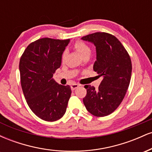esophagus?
<instances>
[{
	"label": "esophagus",
	"instance_id": "1",
	"mask_svg": "<svg viewBox=\"0 0 152 152\" xmlns=\"http://www.w3.org/2000/svg\"><path fill=\"white\" fill-rule=\"evenodd\" d=\"M79 86H80V85L77 84V83H73V84H71V90L76 89V88H77L78 87H79Z\"/></svg>",
	"mask_w": 152,
	"mask_h": 152
}]
</instances>
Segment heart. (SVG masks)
Masks as SVG:
<instances>
[{"mask_svg": "<svg viewBox=\"0 0 152 152\" xmlns=\"http://www.w3.org/2000/svg\"><path fill=\"white\" fill-rule=\"evenodd\" d=\"M74 46L76 48V49L79 52V53L81 56L91 53V49L89 46H87L86 43L82 42V41H77V42L75 43ZM64 57H65V53L63 54L62 56L63 58H64Z\"/></svg>", "mask_w": 152, "mask_h": 152, "instance_id": "1", "label": "heart"}]
</instances>
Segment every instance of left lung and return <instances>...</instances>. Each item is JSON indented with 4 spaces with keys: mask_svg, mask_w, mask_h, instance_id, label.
Wrapping results in <instances>:
<instances>
[{
    "mask_svg": "<svg viewBox=\"0 0 152 152\" xmlns=\"http://www.w3.org/2000/svg\"><path fill=\"white\" fill-rule=\"evenodd\" d=\"M96 47L94 70L102 78L98 89L86 85L83 99L87 111L94 116H107L117 109L125 96L132 76V61L121 43L113 35L97 32L81 38Z\"/></svg>",
    "mask_w": 152,
    "mask_h": 152,
    "instance_id": "obj_1",
    "label": "left lung"
}]
</instances>
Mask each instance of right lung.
I'll use <instances>...</instances> for the list:
<instances>
[{
  "instance_id": "add662e5",
  "label": "right lung",
  "mask_w": 152,
  "mask_h": 152,
  "mask_svg": "<svg viewBox=\"0 0 152 152\" xmlns=\"http://www.w3.org/2000/svg\"><path fill=\"white\" fill-rule=\"evenodd\" d=\"M69 42L70 39L41 38L29 44L20 59V83L26 102L44 121H56L66 113L71 87L59 85L52 77L61 65Z\"/></svg>"
}]
</instances>
